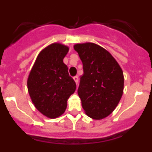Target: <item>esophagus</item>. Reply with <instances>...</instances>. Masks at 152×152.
I'll return each instance as SVG.
<instances>
[{
    "label": "esophagus",
    "instance_id": "obj_1",
    "mask_svg": "<svg viewBox=\"0 0 152 152\" xmlns=\"http://www.w3.org/2000/svg\"><path fill=\"white\" fill-rule=\"evenodd\" d=\"M73 79L75 81V83H76V84L77 85V84H78V77H77V76H75V77H73Z\"/></svg>",
    "mask_w": 152,
    "mask_h": 152
}]
</instances>
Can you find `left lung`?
I'll list each match as a JSON object with an SVG mask.
<instances>
[{
    "label": "left lung",
    "instance_id": "8db88e82",
    "mask_svg": "<svg viewBox=\"0 0 152 152\" xmlns=\"http://www.w3.org/2000/svg\"><path fill=\"white\" fill-rule=\"evenodd\" d=\"M74 49L84 69L77 89L83 109L91 119H104L113 112L123 96V70L112 55L97 44L79 43Z\"/></svg>",
    "mask_w": 152,
    "mask_h": 152
}]
</instances>
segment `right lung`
<instances>
[{
    "mask_svg": "<svg viewBox=\"0 0 152 152\" xmlns=\"http://www.w3.org/2000/svg\"><path fill=\"white\" fill-rule=\"evenodd\" d=\"M69 47L59 42L46 46L39 53L27 78V88L35 107L50 119L59 117L76 84L63 59Z\"/></svg>",
    "mask_w": 152,
    "mask_h": 152,
    "instance_id": "add662e5",
    "label": "right lung"
}]
</instances>
